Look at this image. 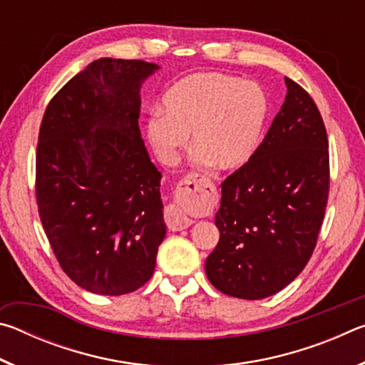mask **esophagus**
Segmentation results:
<instances>
[{
    "label": "esophagus",
    "instance_id": "esophagus-1",
    "mask_svg": "<svg viewBox=\"0 0 365 365\" xmlns=\"http://www.w3.org/2000/svg\"><path fill=\"white\" fill-rule=\"evenodd\" d=\"M205 187H206L205 177H201L197 174H188L187 177H183V180L178 183L177 191H175V201L170 202V205L165 207V224H168L170 230L178 232V230H183V228H187L193 224V220L187 217V214L182 211L180 202L190 193L201 191Z\"/></svg>",
    "mask_w": 365,
    "mask_h": 365
}]
</instances>
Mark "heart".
<instances>
[{"instance_id":"heart-1","label":"heart","mask_w":365,"mask_h":365,"mask_svg":"<svg viewBox=\"0 0 365 365\" xmlns=\"http://www.w3.org/2000/svg\"><path fill=\"white\" fill-rule=\"evenodd\" d=\"M164 110L146 119V138L165 165H174L191 133L193 159L237 170L255 156L269 114L261 85L219 72L183 77L165 91Z\"/></svg>"}]
</instances>
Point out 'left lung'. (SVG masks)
I'll list each match as a JSON object with an SVG mask.
<instances>
[{
	"mask_svg": "<svg viewBox=\"0 0 365 365\" xmlns=\"http://www.w3.org/2000/svg\"><path fill=\"white\" fill-rule=\"evenodd\" d=\"M287 98L248 163L222 182L206 259L209 282L224 294L262 299L306 267L317 245L330 190L329 138L311 95L285 77Z\"/></svg>",
	"mask_w": 365,
	"mask_h": 365,
	"instance_id": "left-lung-1",
	"label": "left lung"
}]
</instances>
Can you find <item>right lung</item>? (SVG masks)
Here are the masks:
<instances>
[{
	"label": "right lung",
	"mask_w": 365,
	"mask_h": 365,
	"mask_svg": "<svg viewBox=\"0 0 365 365\" xmlns=\"http://www.w3.org/2000/svg\"><path fill=\"white\" fill-rule=\"evenodd\" d=\"M158 69L101 58L48 103L35 163L41 225L67 277L96 294L151 279L165 237L160 172L141 140L140 85Z\"/></svg>",
	"instance_id": "right-lung-1"
}]
</instances>
